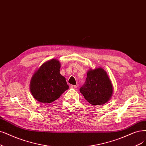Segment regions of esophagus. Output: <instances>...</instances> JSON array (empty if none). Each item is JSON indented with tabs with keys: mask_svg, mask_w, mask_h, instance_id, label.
Returning a JSON list of instances; mask_svg holds the SVG:
<instances>
[{
	"mask_svg": "<svg viewBox=\"0 0 146 146\" xmlns=\"http://www.w3.org/2000/svg\"><path fill=\"white\" fill-rule=\"evenodd\" d=\"M70 88H73V89H75V88H77V86L75 85H70Z\"/></svg>",
	"mask_w": 146,
	"mask_h": 146,
	"instance_id": "esophagus-1",
	"label": "esophagus"
}]
</instances>
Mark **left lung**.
Returning a JSON list of instances; mask_svg holds the SVG:
<instances>
[{
  "label": "left lung",
  "mask_w": 146,
  "mask_h": 146,
  "mask_svg": "<svg viewBox=\"0 0 146 146\" xmlns=\"http://www.w3.org/2000/svg\"><path fill=\"white\" fill-rule=\"evenodd\" d=\"M80 92L91 105H104L111 98L113 86L104 69L102 67L90 68L87 73L85 84L80 88Z\"/></svg>",
  "instance_id": "obj_1"
}]
</instances>
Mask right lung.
<instances>
[{"label": "right lung", "instance_id": "add662e5", "mask_svg": "<svg viewBox=\"0 0 146 146\" xmlns=\"http://www.w3.org/2000/svg\"><path fill=\"white\" fill-rule=\"evenodd\" d=\"M60 68V62L53 58L43 63L34 72L30 82V91L36 100L50 104L68 89L66 78L59 73Z\"/></svg>", "mask_w": 146, "mask_h": 146}]
</instances>
